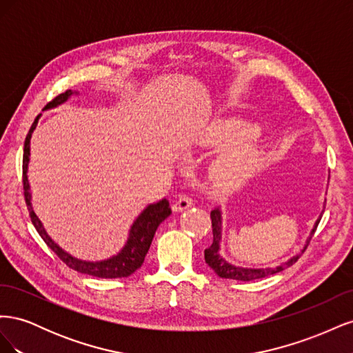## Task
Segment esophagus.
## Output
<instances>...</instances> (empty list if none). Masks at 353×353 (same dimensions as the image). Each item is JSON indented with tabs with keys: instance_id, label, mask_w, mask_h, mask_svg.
<instances>
[{
	"instance_id": "obj_1",
	"label": "esophagus",
	"mask_w": 353,
	"mask_h": 353,
	"mask_svg": "<svg viewBox=\"0 0 353 353\" xmlns=\"http://www.w3.org/2000/svg\"><path fill=\"white\" fill-rule=\"evenodd\" d=\"M193 205H194L193 199L188 197V196H184V197H179V199L174 203L172 209H174L175 212H181V210H185V209L191 208Z\"/></svg>"
}]
</instances>
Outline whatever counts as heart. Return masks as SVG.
Here are the masks:
<instances>
[{"instance_id": "heart-1", "label": "heart", "mask_w": 353, "mask_h": 353, "mask_svg": "<svg viewBox=\"0 0 353 353\" xmlns=\"http://www.w3.org/2000/svg\"><path fill=\"white\" fill-rule=\"evenodd\" d=\"M253 135L254 132L249 128L236 123L218 126L209 135L212 145L227 150L215 165V175L221 184L236 187L261 168L262 159L259 153L250 147H241Z\"/></svg>"}]
</instances>
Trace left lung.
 Masks as SVG:
<instances>
[{"mask_svg": "<svg viewBox=\"0 0 353 353\" xmlns=\"http://www.w3.org/2000/svg\"><path fill=\"white\" fill-rule=\"evenodd\" d=\"M210 219H212V232H213V241L209 245V248L205 250V261L206 263L210 266V268L215 271L216 275H219L221 279H230V280H239V281H253V280H258V279H263V276H268L276 272H281L288 266H292L294 262H297V259L301 258V254L294 256L290 261L284 262L280 266H275V268H261V270H252V268H240V266H232L230 265L227 261H223L218 250H219V241H221V227H222V222H221V212L219 209H215L210 212ZM319 221H321V216L316 221L315 227L312 230L311 237L307 240L311 241V239L314 237V232L316 231V227ZM306 244V248H307ZM305 248V249H306ZM305 252V250H303Z\"/></svg>", "mask_w": 353, "mask_h": 353, "instance_id": "8db88e82", "label": "left lung"}]
</instances>
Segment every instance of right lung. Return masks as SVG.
Wrapping results in <instances>:
<instances>
[{
    "mask_svg": "<svg viewBox=\"0 0 353 353\" xmlns=\"http://www.w3.org/2000/svg\"><path fill=\"white\" fill-rule=\"evenodd\" d=\"M70 95H72L70 90L59 94L57 97L52 99L46 105V109L54 108L57 104L65 103ZM38 119H39V114L37 116V119L30 126L25 140V148H23V194H25L26 206L29 209V216L32 223H34V227L37 228L41 239L47 243L48 248L54 252L60 258V261L63 263H66L69 268L82 274L99 276V279H123V276H130L143 265L145 254L148 249H150L152 240L154 237L157 227L160 225V222L165 221L170 213H172V210L169 208V201L163 199L159 203H154V205H150L147 209H144V212L134 222V225L130 231V239H128L125 248L116 256H113L112 259L101 261V262H85V261L72 258L70 254L63 252L57 244L52 243V240L47 236V232L44 231V228H42L39 219L37 218L35 212L32 210V206H30V193H29V183H28L26 172H28V163H29V154H30L29 143H30L32 132H34L35 126L38 123Z\"/></svg>",
    "mask_w": 353,
    "mask_h": 353,
    "instance_id": "1",
    "label": "right lung"
}]
</instances>
